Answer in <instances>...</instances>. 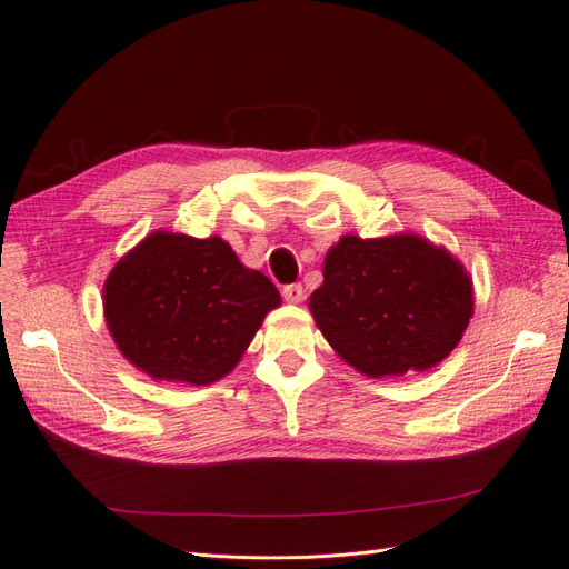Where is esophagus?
<instances>
[{
    "label": "esophagus",
    "instance_id": "esophagus-1",
    "mask_svg": "<svg viewBox=\"0 0 569 569\" xmlns=\"http://www.w3.org/2000/svg\"><path fill=\"white\" fill-rule=\"evenodd\" d=\"M282 297H284V301H289V303H301V301H303V287H301V284H287V287L282 289Z\"/></svg>",
    "mask_w": 569,
    "mask_h": 569
}]
</instances>
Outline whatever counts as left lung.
Masks as SVG:
<instances>
[{
    "instance_id": "left-lung-1",
    "label": "left lung",
    "mask_w": 569,
    "mask_h": 569,
    "mask_svg": "<svg viewBox=\"0 0 569 569\" xmlns=\"http://www.w3.org/2000/svg\"><path fill=\"white\" fill-rule=\"evenodd\" d=\"M322 274L308 308L330 347L368 377L435 368L472 318L470 274L418 234L341 237Z\"/></svg>"
}]
</instances>
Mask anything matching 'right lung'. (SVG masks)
I'll return each mask as SVG.
<instances>
[{"mask_svg": "<svg viewBox=\"0 0 569 569\" xmlns=\"http://www.w3.org/2000/svg\"><path fill=\"white\" fill-rule=\"evenodd\" d=\"M280 291L220 237L151 232L104 282L109 332L153 380L211 385L251 343Z\"/></svg>", "mask_w": 569, "mask_h": 569, "instance_id": "1", "label": "right lung"}]
</instances>
